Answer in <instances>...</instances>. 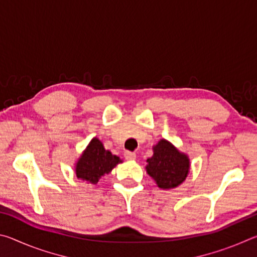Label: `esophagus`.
Here are the masks:
<instances>
[{
	"instance_id": "1",
	"label": "esophagus",
	"mask_w": 257,
	"mask_h": 257,
	"mask_svg": "<svg viewBox=\"0 0 257 257\" xmlns=\"http://www.w3.org/2000/svg\"><path fill=\"white\" fill-rule=\"evenodd\" d=\"M123 155H124L125 160H129V161H133V160L136 159V153H134V152L127 151V152H124Z\"/></svg>"
}]
</instances>
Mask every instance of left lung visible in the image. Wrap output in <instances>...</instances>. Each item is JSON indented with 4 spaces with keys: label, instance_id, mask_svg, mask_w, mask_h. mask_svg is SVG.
<instances>
[{
    "label": "left lung",
    "instance_id": "obj_1",
    "mask_svg": "<svg viewBox=\"0 0 257 257\" xmlns=\"http://www.w3.org/2000/svg\"><path fill=\"white\" fill-rule=\"evenodd\" d=\"M147 173L162 189L179 186L186 179L189 170V160L175 146L164 141L154 146V154L147 160Z\"/></svg>",
    "mask_w": 257,
    "mask_h": 257
}]
</instances>
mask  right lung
<instances>
[{
	"mask_svg": "<svg viewBox=\"0 0 257 257\" xmlns=\"http://www.w3.org/2000/svg\"><path fill=\"white\" fill-rule=\"evenodd\" d=\"M119 162H121L119 156L113 155L110 151H106L101 141L94 138L78 161L76 175L78 179L86 180L95 185L98 182L99 178L111 172Z\"/></svg>",
	"mask_w": 257,
	"mask_h": 257,
	"instance_id": "add662e5",
	"label": "right lung"
}]
</instances>
